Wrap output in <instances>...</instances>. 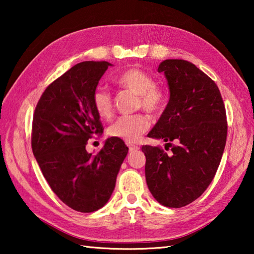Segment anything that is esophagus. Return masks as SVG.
<instances>
[{"mask_svg":"<svg viewBox=\"0 0 254 254\" xmlns=\"http://www.w3.org/2000/svg\"><path fill=\"white\" fill-rule=\"evenodd\" d=\"M127 147H128V150H130V151H134V150L140 149V147H137V145H135V144H131V143H128Z\"/></svg>","mask_w":254,"mask_h":254,"instance_id":"obj_1","label":"esophagus"}]
</instances>
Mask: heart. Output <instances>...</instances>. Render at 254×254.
Instances as JSON below:
<instances>
[{"label":"heart","instance_id":"obj_1","mask_svg":"<svg viewBox=\"0 0 254 254\" xmlns=\"http://www.w3.org/2000/svg\"><path fill=\"white\" fill-rule=\"evenodd\" d=\"M119 87L136 94V109H143L156 115L165 109L167 94L165 89L156 85L153 77L139 68H130L122 71L114 78ZM93 107L102 119H110L113 114L112 95L104 88H97L92 96ZM150 127L148 117L143 113L123 115L107 128L110 136L118 137L127 142H135Z\"/></svg>","mask_w":254,"mask_h":254}]
</instances>
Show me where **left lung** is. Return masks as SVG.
<instances>
[{"label": "left lung", "instance_id": "1", "mask_svg": "<svg viewBox=\"0 0 254 254\" xmlns=\"http://www.w3.org/2000/svg\"><path fill=\"white\" fill-rule=\"evenodd\" d=\"M168 80L170 98L149 137L162 139L159 147L142 145L145 179L159 203L179 208L207 189L224 151L227 121L224 102L215 81L183 59L159 65Z\"/></svg>", "mask_w": 254, "mask_h": 254}]
</instances>
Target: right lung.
Segmentation results:
<instances>
[{
	"label": "right lung",
	"instance_id": "add662e5",
	"mask_svg": "<svg viewBox=\"0 0 254 254\" xmlns=\"http://www.w3.org/2000/svg\"><path fill=\"white\" fill-rule=\"evenodd\" d=\"M109 66L83 62L71 67L45 89L33 114L31 147L42 175L64 204L81 213L107 203L128 151L113 136L96 154L86 151L87 141L104 130L92 96Z\"/></svg>",
	"mask_w": 254,
	"mask_h": 254
}]
</instances>
